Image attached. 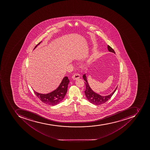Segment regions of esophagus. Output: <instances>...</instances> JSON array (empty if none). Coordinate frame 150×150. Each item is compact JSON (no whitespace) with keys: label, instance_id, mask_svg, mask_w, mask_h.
I'll list each match as a JSON object with an SVG mask.
<instances>
[{"label":"esophagus","instance_id":"34e87169","mask_svg":"<svg viewBox=\"0 0 150 150\" xmlns=\"http://www.w3.org/2000/svg\"><path fill=\"white\" fill-rule=\"evenodd\" d=\"M80 77V74L78 73H75L73 74V76H72V78L74 80H76V79H79Z\"/></svg>","mask_w":150,"mask_h":150}]
</instances>
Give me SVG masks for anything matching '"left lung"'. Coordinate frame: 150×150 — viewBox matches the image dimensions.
Instances as JSON below:
<instances>
[{"mask_svg": "<svg viewBox=\"0 0 150 150\" xmlns=\"http://www.w3.org/2000/svg\"><path fill=\"white\" fill-rule=\"evenodd\" d=\"M108 48L109 52L115 53L112 47H110L109 45H108ZM83 77L84 80L85 81L84 83H85V85H86V89H85V91H84V92H85L86 98L91 103L95 105H100L101 104H104V103H105L106 102L108 101L109 99L112 97V96L113 95L114 93L115 92L116 90L117 89V87H118L117 86L116 88H115V90L111 94L106 96H102L98 94L97 93L94 92L91 90V88H90V86L88 85V83L87 80L86 74H83Z\"/></svg>", "mask_w": 150, "mask_h": 150, "instance_id": "left-lung-1", "label": "left lung"}]
</instances>
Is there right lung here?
Returning <instances> with one entry per match:
<instances>
[{
	"label": "right lung",
	"mask_w": 150,
	"mask_h": 150,
	"mask_svg": "<svg viewBox=\"0 0 150 150\" xmlns=\"http://www.w3.org/2000/svg\"><path fill=\"white\" fill-rule=\"evenodd\" d=\"M41 42H39L35 46V49L38 45ZM69 80L67 76L64 77L58 88L51 93L42 94L34 91L35 94L38 98L43 103L48 104L49 105H55L60 103L62 100L66 95L67 91V86L69 84Z\"/></svg>",
	"instance_id": "add662e5"
}]
</instances>
